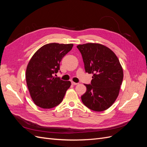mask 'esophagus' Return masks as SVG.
<instances>
[{"mask_svg":"<svg viewBox=\"0 0 147 147\" xmlns=\"http://www.w3.org/2000/svg\"><path fill=\"white\" fill-rule=\"evenodd\" d=\"M72 84H74V85H77V84H78V83H75V82H72Z\"/></svg>","mask_w":147,"mask_h":147,"instance_id":"esophagus-1","label":"esophagus"}]
</instances>
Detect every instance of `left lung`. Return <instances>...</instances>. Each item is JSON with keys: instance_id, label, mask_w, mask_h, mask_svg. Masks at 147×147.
I'll use <instances>...</instances> for the list:
<instances>
[{"instance_id": "8db88e82", "label": "left lung", "mask_w": 147, "mask_h": 147, "mask_svg": "<svg viewBox=\"0 0 147 147\" xmlns=\"http://www.w3.org/2000/svg\"><path fill=\"white\" fill-rule=\"evenodd\" d=\"M86 72L92 74L90 84L84 85L86 91L81 97L90 109L101 112L112 105L118 96L123 70L119 59L110 48L99 43L78 45Z\"/></svg>"}]
</instances>
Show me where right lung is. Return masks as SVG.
Instances as JSON below:
<instances>
[{
	"label": "right lung",
	"instance_id": "add662e5",
	"mask_svg": "<svg viewBox=\"0 0 147 147\" xmlns=\"http://www.w3.org/2000/svg\"><path fill=\"white\" fill-rule=\"evenodd\" d=\"M73 44L48 43L34 53L27 66L26 78L31 98L43 109H51L63 100L70 81H63L53 75L58 72L60 62Z\"/></svg>",
	"mask_w": 147,
	"mask_h": 147
}]
</instances>
